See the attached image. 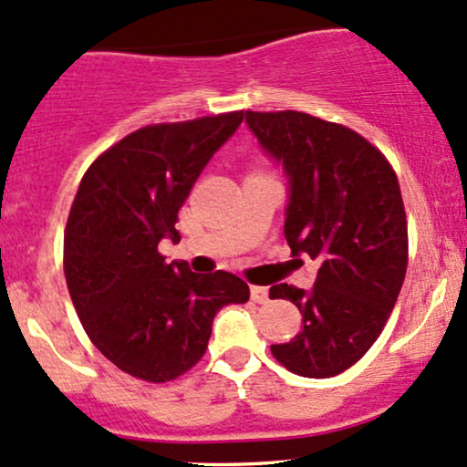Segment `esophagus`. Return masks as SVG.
Segmentation results:
<instances>
[{
	"instance_id": "esophagus-1",
	"label": "esophagus",
	"mask_w": 467,
	"mask_h": 467,
	"mask_svg": "<svg viewBox=\"0 0 467 467\" xmlns=\"http://www.w3.org/2000/svg\"><path fill=\"white\" fill-rule=\"evenodd\" d=\"M252 300L254 303H267L269 300V289L267 287H260V285H254L252 287Z\"/></svg>"
}]
</instances>
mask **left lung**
Returning a JSON list of instances; mask_svg holds the SVG:
<instances>
[{"label": "left lung", "mask_w": 467, "mask_h": 467, "mask_svg": "<svg viewBox=\"0 0 467 467\" xmlns=\"http://www.w3.org/2000/svg\"><path fill=\"white\" fill-rule=\"evenodd\" d=\"M247 124L289 178L285 238L320 260L312 292L274 285L303 314L289 343L272 345L289 372L329 379L376 343L408 272V220L399 178L372 142L300 111H247Z\"/></svg>", "instance_id": "obj_1"}]
</instances>
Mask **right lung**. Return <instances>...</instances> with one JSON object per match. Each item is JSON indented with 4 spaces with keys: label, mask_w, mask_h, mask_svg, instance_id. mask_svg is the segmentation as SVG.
I'll return each instance as SVG.
<instances>
[{
    "label": "right lung",
    "mask_w": 467,
    "mask_h": 467,
    "mask_svg": "<svg viewBox=\"0 0 467 467\" xmlns=\"http://www.w3.org/2000/svg\"><path fill=\"white\" fill-rule=\"evenodd\" d=\"M244 111L149 124L87 169L64 229V275L91 343L122 372L149 383L187 374L207 352L215 314L249 300L229 272L193 274L167 263L178 212Z\"/></svg>",
    "instance_id": "right-lung-1"
}]
</instances>
